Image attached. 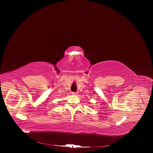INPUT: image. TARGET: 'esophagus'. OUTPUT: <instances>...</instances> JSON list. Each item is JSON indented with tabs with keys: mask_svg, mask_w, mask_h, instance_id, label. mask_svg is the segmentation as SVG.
I'll return each mask as SVG.
<instances>
[{
	"mask_svg": "<svg viewBox=\"0 0 153 153\" xmlns=\"http://www.w3.org/2000/svg\"><path fill=\"white\" fill-rule=\"evenodd\" d=\"M72 94L73 95H77L78 93L77 92H72Z\"/></svg>",
	"mask_w": 153,
	"mask_h": 153,
	"instance_id": "1",
	"label": "esophagus"
}]
</instances>
